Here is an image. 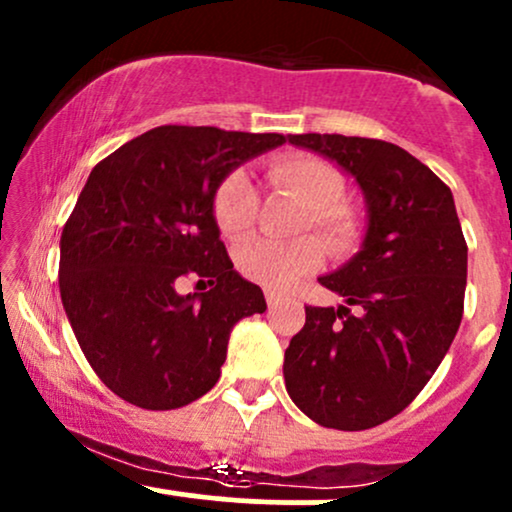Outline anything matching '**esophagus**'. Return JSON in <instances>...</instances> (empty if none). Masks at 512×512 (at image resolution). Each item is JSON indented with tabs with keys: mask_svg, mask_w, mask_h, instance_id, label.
<instances>
[{
	"mask_svg": "<svg viewBox=\"0 0 512 512\" xmlns=\"http://www.w3.org/2000/svg\"><path fill=\"white\" fill-rule=\"evenodd\" d=\"M264 296H267V305H269V308H276V305H281L284 301H289V293H281V291H274V289L264 291Z\"/></svg>",
	"mask_w": 512,
	"mask_h": 512,
	"instance_id": "obj_1",
	"label": "esophagus"
}]
</instances>
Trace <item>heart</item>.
<instances>
[{"instance_id":"b5f03b06","label":"heart","mask_w":512,"mask_h":512,"mask_svg":"<svg viewBox=\"0 0 512 512\" xmlns=\"http://www.w3.org/2000/svg\"><path fill=\"white\" fill-rule=\"evenodd\" d=\"M276 187L301 199L305 211L298 231L315 228L332 250H351L361 238V216L344 195V178L332 163L315 156H284L269 166ZM257 190L245 170H233L216 185L211 214L223 236L243 238L257 216ZM322 262V243L301 236L291 243L250 240L236 252L238 272L267 289H286L298 276L313 272Z\"/></svg>"}]
</instances>
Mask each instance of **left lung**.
I'll return each instance as SVG.
<instances>
[{"mask_svg": "<svg viewBox=\"0 0 512 512\" xmlns=\"http://www.w3.org/2000/svg\"><path fill=\"white\" fill-rule=\"evenodd\" d=\"M289 142L354 175L368 228L361 250L317 279L344 305H305L284 356L286 390L315 424L366 431L409 407L448 354L462 322L467 243L450 187L397 144L344 134Z\"/></svg>", "mask_w": 512, "mask_h": 512, "instance_id": "1", "label": "left lung"}]
</instances>
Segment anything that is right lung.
Returning <instances> with one entry per match:
<instances>
[{
    "label": "right lung",
    "instance_id": "add662e5",
    "mask_svg": "<svg viewBox=\"0 0 512 512\" xmlns=\"http://www.w3.org/2000/svg\"><path fill=\"white\" fill-rule=\"evenodd\" d=\"M281 134L163 125L122 144L88 175L62 228L60 293L86 361L134 407L166 411L207 395L228 337L264 313V293L233 269L211 197ZM212 289L180 297L182 275Z\"/></svg>",
    "mask_w": 512,
    "mask_h": 512
}]
</instances>
